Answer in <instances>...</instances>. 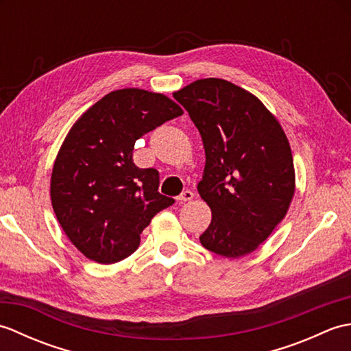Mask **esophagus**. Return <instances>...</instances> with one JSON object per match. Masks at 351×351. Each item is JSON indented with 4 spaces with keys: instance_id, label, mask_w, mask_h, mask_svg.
<instances>
[{
    "instance_id": "1",
    "label": "esophagus",
    "mask_w": 351,
    "mask_h": 351,
    "mask_svg": "<svg viewBox=\"0 0 351 351\" xmlns=\"http://www.w3.org/2000/svg\"><path fill=\"white\" fill-rule=\"evenodd\" d=\"M193 197H195V193L190 190H185L181 193L180 196H178V200H181V202H187V200H191Z\"/></svg>"
}]
</instances>
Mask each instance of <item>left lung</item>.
<instances>
[{
  "instance_id": "obj_1",
  "label": "left lung",
  "mask_w": 351,
  "mask_h": 351,
  "mask_svg": "<svg viewBox=\"0 0 351 351\" xmlns=\"http://www.w3.org/2000/svg\"><path fill=\"white\" fill-rule=\"evenodd\" d=\"M189 111L205 149L197 191L211 208L199 237L226 258L255 252L285 219L295 193L289 141L259 98L221 78H204L173 92Z\"/></svg>"
}]
</instances>
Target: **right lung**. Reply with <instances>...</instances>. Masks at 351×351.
I'll use <instances>...</instances> for the list:
<instances>
[{"instance_id":"add662e5","label":"right lung","mask_w":351,"mask_h":351,"mask_svg":"<svg viewBox=\"0 0 351 351\" xmlns=\"http://www.w3.org/2000/svg\"><path fill=\"white\" fill-rule=\"evenodd\" d=\"M182 108L169 96L128 87L104 96L72 125L51 173V204L71 243L98 264H114L175 200L158 193L155 169L134 164L136 140Z\"/></svg>"}]
</instances>
